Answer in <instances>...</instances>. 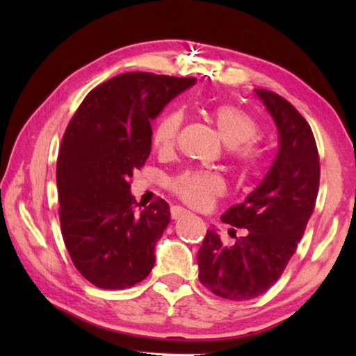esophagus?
Masks as SVG:
<instances>
[{"label": "esophagus", "mask_w": 356, "mask_h": 356, "mask_svg": "<svg viewBox=\"0 0 356 356\" xmlns=\"http://www.w3.org/2000/svg\"><path fill=\"white\" fill-rule=\"evenodd\" d=\"M186 213V210L182 207H171V218L172 220H179L180 216H184Z\"/></svg>", "instance_id": "obj_1"}]
</instances>
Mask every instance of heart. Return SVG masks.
<instances>
[{
    "mask_svg": "<svg viewBox=\"0 0 356 356\" xmlns=\"http://www.w3.org/2000/svg\"><path fill=\"white\" fill-rule=\"evenodd\" d=\"M210 118L226 144L229 156L243 174H254L261 170L265 160L264 149L256 140L261 129L256 119L242 108L231 104H218L210 108ZM184 124L182 113L166 111L156 120L152 130V144L160 154L174 149ZM170 188L179 200L196 209H206L215 197L225 193V180L220 174L204 170H188L170 180Z\"/></svg>",
    "mask_w": 356,
    "mask_h": 356,
    "instance_id": "b5f03b06",
    "label": "heart"
}]
</instances>
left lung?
Instances as JSON below:
<instances>
[{
  "instance_id": "left-lung-1",
  "label": "left lung",
  "mask_w": 356,
  "mask_h": 356,
  "mask_svg": "<svg viewBox=\"0 0 356 356\" xmlns=\"http://www.w3.org/2000/svg\"><path fill=\"white\" fill-rule=\"evenodd\" d=\"M257 95L273 116L280 150L262 184L221 216L246 229L225 246L213 229L197 251L201 284L216 297L243 301L268 291L281 278L316 207L321 163L316 138L291 102L267 89Z\"/></svg>"
}]
</instances>
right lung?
Wrapping results in <instances>:
<instances>
[{
  "mask_svg": "<svg viewBox=\"0 0 356 356\" xmlns=\"http://www.w3.org/2000/svg\"><path fill=\"white\" fill-rule=\"evenodd\" d=\"M195 81L120 74L95 86L69 120L56 163L59 222L72 262L91 284L119 291L152 270L170 207L159 197L138 212L131 177L149 159L150 120Z\"/></svg>",
  "mask_w": 356,
  "mask_h": 356,
  "instance_id": "1",
  "label": "right lung"
}]
</instances>
